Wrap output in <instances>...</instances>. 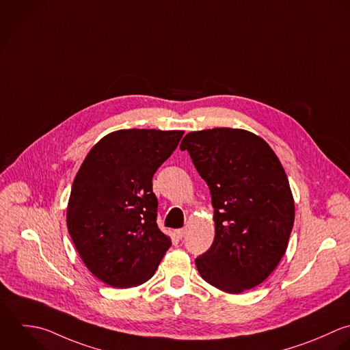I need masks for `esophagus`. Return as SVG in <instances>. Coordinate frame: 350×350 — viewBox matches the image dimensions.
I'll list each match as a JSON object with an SVG mask.
<instances>
[{"label":"esophagus","mask_w":350,"mask_h":350,"mask_svg":"<svg viewBox=\"0 0 350 350\" xmlns=\"http://www.w3.org/2000/svg\"><path fill=\"white\" fill-rule=\"evenodd\" d=\"M174 234H176V237H177V239H180V240H181V239H184V237H185L187 230H185V229H177V230L174 232Z\"/></svg>","instance_id":"1"}]
</instances>
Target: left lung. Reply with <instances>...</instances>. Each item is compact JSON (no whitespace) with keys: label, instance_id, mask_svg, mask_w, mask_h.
<instances>
[{"label":"left lung","instance_id":"8db88e82","mask_svg":"<svg viewBox=\"0 0 350 350\" xmlns=\"http://www.w3.org/2000/svg\"><path fill=\"white\" fill-rule=\"evenodd\" d=\"M180 148L207 183L214 207L215 239L195 260L199 274L226 293L258 286L282 259L295 222L280 159L259 136L232 128L189 132Z\"/></svg>","mask_w":350,"mask_h":350}]
</instances>
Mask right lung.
I'll return each mask as SVG.
<instances>
[{
  "label": "right lung",
  "instance_id": "add662e5",
  "mask_svg": "<svg viewBox=\"0 0 350 350\" xmlns=\"http://www.w3.org/2000/svg\"><path fill=\"white\" fill-rule=\"evenodd\" d=\"M183 131L122 129L99 140L70 191L66 225L87 269L113 288L148 281L172 241L157 225L152 176Z\"/></svg>",
  "mask_w": 350,
  "mask_h": 350
}]
</instances>
